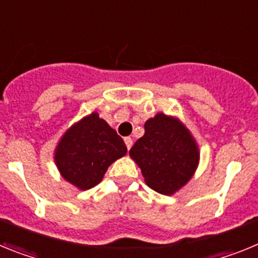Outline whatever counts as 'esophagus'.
<instances>
[{
	"label": "esophagus",
	"instance_id": "1",
	"mask_svg": "<svg viewBox=\"0 0 258 258\" xmlns=\"http://www.w3.org/2000/svg\"><path fill=\"white\" fill-rule=\"evenodd\" d=\"M124 141H125V145H126L127 150H131L132 146H133V140H132L131 137H125Z\"/></svg>",
	"mask_w": 258,
	"mask_h": 258
}]
</instances>
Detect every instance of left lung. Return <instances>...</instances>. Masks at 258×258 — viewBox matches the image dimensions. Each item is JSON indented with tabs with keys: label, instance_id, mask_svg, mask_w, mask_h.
<instances>
[{
	"label": "left lung",
	"instance_id": "left-lung-1",
	"mask_svg": "<svg viewBox=\"0 0 258 258\" xmlns=\"http://www.w3.org/2000/svg\"><path fill=\"white\" fill-rule=\"evenodd\" d=\"M146 183L163 195H172L192 177L199 151L188 131L177 118L157 113L145 122V136L129 151Z\"/></svg>",
	"mask_w": 258,
	"mask_h": 258
}]
</instances>
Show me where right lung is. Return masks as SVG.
Returning a JSON list of instances; mask_svg holds the SVG:
<instances>
[{
  "label": "right lung",
  "mask_w": 258,
  "mask_h": 258,
  "mask_svg": "<svg viewBox=\"0 0 258 258\" xmlns=\"http://www.w3.org/2000/svg\"><path fill=\"white\" fill-rule=\"evenodd\" d=\"M126 151L121 137L93 112L63 136L56 147L55 163L63 178L81 190H89Z\"/></svg>",
  "instance_id": "add662e5"
}]
</instances>
